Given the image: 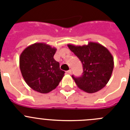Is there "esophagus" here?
I'll use <instances>...</instances> for the list:
<instances>
[{
  "label": "esophagus",
  "instance_id": "obj_1",
  "mask_svg": "<svg viewBox=\"0 0 130 130\" xmlns=\"http://www.w3.org/2000/svg\"><path fill=\"white\" fill-rule=\"evenodd\" d=\"M67 73H68V74H71L72 73V71L71 69H69V71H67Z\"/></svg>",
  "mask_w": 130,
  "mask_h": 130
}]
</instances>
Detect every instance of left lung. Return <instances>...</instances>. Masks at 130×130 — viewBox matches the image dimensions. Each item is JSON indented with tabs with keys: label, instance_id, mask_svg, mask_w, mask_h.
<instances>
[{
	"label": "left lung",
	"instance_id": "left-lung-1",
	"mask_svg": "<svg viewBox=\"0 0 130 130\" xmlns=\"http://www.w3.org/2000/svg\"><path fill=\"white\" fill-rule=\"evenodd\" d=\"M82 62L83 73L80 77L72 76L80 90L95 93L103 88L110 80L114 68V58L109 50L98 42L87 45L67 44Z\"/></svg>",
	"mask_w": 130,
	"mask_h": 130
}]
</instances>
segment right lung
I'll use <instances>...</instances> for the list:
<instances>
[{
	"label": "right lung",
	"instance_id": "1",
	"mask_svg": "<svg viewBox=\"0 0 130 130\" xmlns=\"http://www.w3.org/2000/svg\"><path fill=\"white\" fill-rule=\"evenodd\" d=\"M56 48L38 42L25 48L20 57V68L23 79L31 88L41 93L52 91L59 85L65 71L54 58Z\"/></svg>",
	"mask_w": 130,
	"mask_h": 130
}]
</instances>
